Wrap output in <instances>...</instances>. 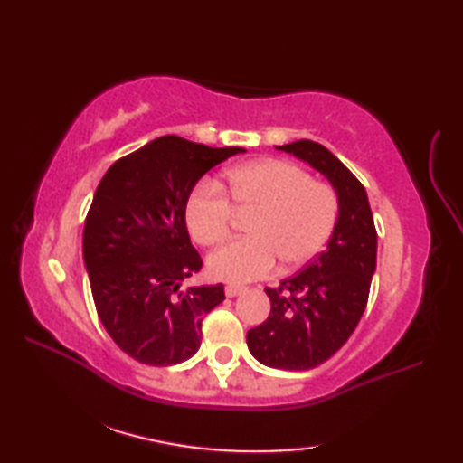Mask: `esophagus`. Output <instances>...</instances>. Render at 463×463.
<instances>
[{
    "instance_id": "esophagus-1",
    "label": "esophagus",
    "mask_w": 463,
    "mask_h": 463,
    "mask_svg": "<svg viewBox=\"0 0 463 463\" xmlns=\"http://www.w3.org/2000/svg\"><path fill=\"white\" fill-rule=\"evenodd\" d=\"M244 288L242 287H237V284H229V287H226L224 288V294H226V297H229V298H232V297H237V294H241Z\"/></svg>"
}]
</instances>
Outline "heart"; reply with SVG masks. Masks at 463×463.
<instances>
[{"instance_id": "b5f03b06", "label": "heart", "mask_w": 463, "mask_h": 463, "mask_svg": "<svg viewBox=\"0 0 463 463\" xmlns=\"http://www.w3.org/2000/svg\"><path fill=\"white\" fill-rule=\"evenodd\" d=\"M226 181L232 205L216 183L194 186L184 204L191 237L204 247L226 241L237 214L252 216L250 239L226 244L206 260L214 279L237 284L264 279L277 259L284 270L300 269L326 247L338 219V196L330 184L279 159L241 165Z\"/></svg>"}]
</instances>
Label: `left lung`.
<instances>
[{"instance_id": "obj_1", "label": "left lung", "mask_w": 463, "mask_h": 463, "mask_svg": "<svg viewBox=\"0 0 463 463\" xmlns=\"http://www.w3.org/2000/svg\"><path fill=\"white\" fill-rule=\"evenodd\" d=\"M322 173L338 196L328 247L307 269L264 288L270 314L247 332L254 358L279 370H310L336 354L366 308L376 270V226L366 189L326 146L308 139L277 146Z\"/></svg>"}]
</instances>
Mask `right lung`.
<instances>
[{
    "label": "right lung",
    "instance_id": "right-lung-1",
    "mask_svg": "<svg viewBox=\"0 0 463 463\" xmlns=\"http://www.w3.org/2000/svg\"><path fill=\"white\" fill-rule=\"evenodd\" d=\"M239 153L166 135L115 161L97 186L85 269L107 334L137 362L173 366L194 356L204 314L224 300L222 284L181 288L203 269L184 204L206 171Z\"/></svg>",
    "mask_w": 463,
    "mask_h": 463
}]
</instances>
